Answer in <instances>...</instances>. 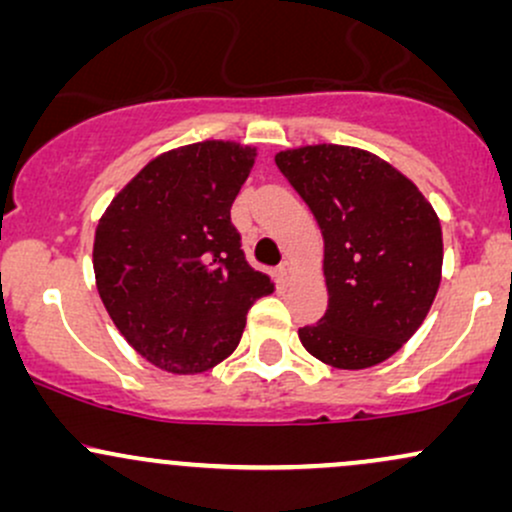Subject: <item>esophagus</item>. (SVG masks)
I'll use <instances>...</instances> for the list:
<instances>
[{
    "label": "esophagus",
    "mask_w": 512,
    "mask_h": 512,
    "mask_svg": "<svg viewBox=\"0 0 512 512\" xmlns=\"http://www.w3.org/2000/svg\"><path fill=\"white\" fill-rule=\"evenodd\" d=\"M276 272H279V279L284 281V284H289V281L293 279V264L291 262H281Z\"/></svg>",
    "instance_id": "esophagus-1"
}]
</instances>
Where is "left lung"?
<instances>
[{
	"mask_svg": "<svg viewBox=\"0 0 512 512\" xmlns=\"http://www.w3.org/2000/svg\"><path fill=\"white\" fill-rule=\"evenodd\" d=\"M276 166L325 238L330 305L298 330L317 361L378 366L421 327L443 276V231L431 202L385 158L342 144L279 151Z\"/></svg>",
	"mask_w": 512,
	"mask_h": 512,
	"instance_id": "obj_1",
	"label": "left lung"
}]
</instances>
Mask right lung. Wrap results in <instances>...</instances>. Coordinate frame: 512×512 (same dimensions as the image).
<instances>
[{"label": "right lung", "mask_w": 512, "mask_h": 512, "mask_svg": "<svg viewBox=\"0 0 512 512\" xmlns=\"http://www.w3.org/2000/svg\"><path fill=\"white\" fill-rule=\"evenodd\" d=\"M257 146L207 139L163 151L98 219V296L151 366L197 375L236 351L245 315L274 291L240 250L231 204Z\"/></svg>", "instance_id": "1"}]
</instances>
